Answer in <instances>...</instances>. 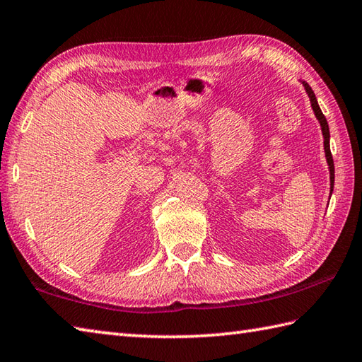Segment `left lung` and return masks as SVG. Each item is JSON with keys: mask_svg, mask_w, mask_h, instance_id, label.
<instances>
[{"mask_svg": "<svg viewBox=\"0 0 362 362\" xmlns=\"http://www.w3.org/2000/svg\"><path fill=\"white\" fill-rule=\"evenodd\" d=\"M303 86L306 88V93L309 97V101H311V106L314 114L317 117V120H319L320 127H322V134H323V146H325V158L328 162V168H329V192L333 194V187H334V162H333V156H331V150H329V128H328V122L325 119V115L322 114V109L319 107V103H317L315 95L313 92V88L309 87L305 81H303Z\"/></svg>", "mask_w": 362, "mask_h": 362, "instance_id": "obj_1", "label": "left lung"}]
</instances>
